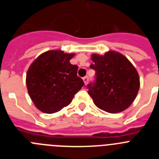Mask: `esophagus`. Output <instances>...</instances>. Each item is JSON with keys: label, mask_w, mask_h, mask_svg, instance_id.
<instances>
[{"label": "esophagus", "mask_w": 159, "mask_h": 159, "mask_svg": "<svg viewBox=\"0 0 159 159\" xmlns=\"http://www.w3.org/2000/svg\"><path fill=\"white\" fill-rule=\"evenodd\" d=\"M83 80H84V84H85V85H87V84H88V76L84 77V78H83Z\"/></svg>", "instance_id": "obj_1"}]
</instances>
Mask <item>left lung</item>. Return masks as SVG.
Segmentation results:
<instances>
[{
  "label": "left lung",
  "instance_id": "obj_1",
  "mask_svg": "<svg viewBox=\"0 0 159 159\" xmlns=\"http://www.w3.org/2000/svg\"><path fill=\"white\" fill-rule=\"evenodd\" d=\"M91 68L96 71L95 84H88V94L95 106L108 113L122 112L135 99L140 87L134 66L121 53L108 51L92 55Z\"/></svg>",
  "mask_w": 159,
  "mask_h": 159
}]
</instances>
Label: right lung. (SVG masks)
<instances>
[{"label": "right lung", "mask_w": 159, "mask_h": 159, "mask_svg": "<svg viewBox=\"0 0 159 159\" xmlns=\"http://www.w3.org/2000/svg\"><path fill=\"white\" fill-rule=\"evenodd\" d=\"M75 53L50 50L40 54L26 74L29 95L40 111L52 114L71 103L84 83L77 75L78 66L70 60Z\"/></svg>", "instance_id": "right-lung-1"}]
</instances>
